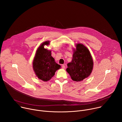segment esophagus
I'll list each match as a JSON object with an SVG mask.
<instances>
[{
    "instance_id": "1",
    "label": "esophagus",
    "mask_w": 122,
    "mask_h": 122,
    "mask_svg": "<svg viewBox=\"0 0 122 122\" xmlns=\"http://www.w3.org/2000/svg\"><path fill=\"white\" fill-rule=\"evenodd\" d=\"M62 68L63 69H65V66L64 65H62Z\"/></svg>"
}]
</instances>
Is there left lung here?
<instances>
[{"label":"left lung","mask_w":122,"mask_h":122,"mask_svg":"<svg viewBox=\"0 0 122 122\" xmlns=\"http://www.w3.org/2000/svg\"><path fill=\"white\" fill-rule=\"evenodd\" d=\"M93 60L88 48L81 43L76 44L72 60L67 64L66 71L75 81H80L89 77L93 69Z\"/></svg>","instance_id":"8db88e82"}]
</instances>
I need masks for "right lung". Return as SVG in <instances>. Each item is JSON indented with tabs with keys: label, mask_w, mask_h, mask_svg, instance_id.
<instances>
[{
	"label": "right lung",
	"mask_w": 122,
	"mask_h": 122,
	"mask_svg": "<svg viewBox=\"0 0 122 122\" xmlns=\"http://www.w3.org/2000/svg\"><path fill=\"white\" fill-rule=\"evenodd\" d=\"M49 44L50 41H46L39 47L33 61L35 73L39 79L44 81L51 80L56 71L61 67V66L57 64L51 56V51L44 48L45 45Z\"/></svg>",
	"instance_id": "right-lung-1"
}]
</instances>
